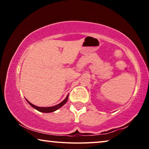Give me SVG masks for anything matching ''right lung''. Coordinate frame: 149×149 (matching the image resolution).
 Wrapping results in <instances>:
<instances>
[{"mask_svg":"<svg viewBox=\"0 0 149 149\" xmlns=\"http://www.w3.org/2000/svg\"><path fill=\"white\" fill-rule=\"evenodd\" d=\"M68 95H67L66 98H65L64 100L62 102H60V104H57L56 106H54V107H37V106L32 104V103H30L29 101L27 100H27L28 104H29L32 107H33L34 109H35L36 110H37V111H38L41 112V113H52V112L56 111V110L59 109L60 108L62 107L63 105L65 104L67 102V100H68Z\"/></svg>","mask_w":149,"mask_h":149,"instance_id":"add662e5","label":"right lung"}]
</instances>
